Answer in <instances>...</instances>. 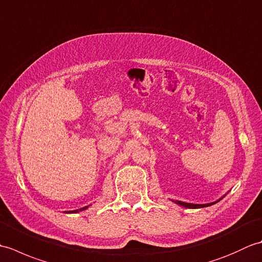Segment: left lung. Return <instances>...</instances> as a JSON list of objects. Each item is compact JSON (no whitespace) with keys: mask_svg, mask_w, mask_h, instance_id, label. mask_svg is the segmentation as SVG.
Instances as JSON below:
<instances>
[{"mask_svg":"<svg viewBox=\"0 0 262 262\" xmlns=\"http://www.w3.org/2000/svg\"><path fill=\"white\" fill-rule=\"evenodd\" d=\"M221 199L217 200V202H220ZM174 202V200H173ZM217 202H214V203H210V204H204V205H199V204H189V203H185V202H180V200H176V204L182 206V207H186V208H202V207H207V206H210V205H214L216 204Z\"/></svg>","mask_w":262,"mask_h":262,"instance_id":"1","label":"left lung"}]
</instances>
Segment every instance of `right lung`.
Masks as SVG:
<instances>
[{
	"instance_id": "1",
	"label": "right lung",
	"mask_w": 262,
	"mask_h": 262,
	"mask_svg": "<svg viewBox=\"0 0 262 262\" xmlns=\"http://www.w3.org/2000/svg\"><path fill=\"white\" fill-rule=\"evenodd\" d=\"M88 208V206H85V207L83 208H80V209H76V210H71V211H66V213H77V211H81V210H84Z\"/></svg>"
}]
</instances>
